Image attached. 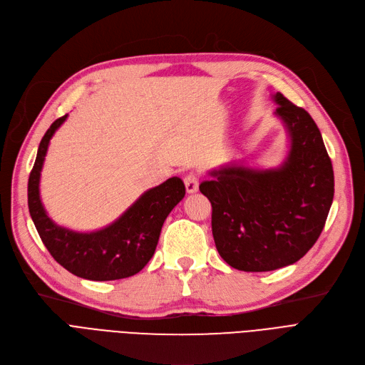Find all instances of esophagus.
<instances>
[{
	"label": "esophagus",
	"instance_id": "1",
	"mask_svg": "<svg viewBox=\"0 0 365 365\" xmlns=\"http://www.w3.org/2000/svg\"><path fill=\"white\" fill-rule=\"evenodd\" d=\"M183 182H185V187H186V192H187V194H195V192L198 191L200 179H198L197 174H194V173L186 174Z\"/></svg>",
	"mask_w": 365,
	"mask_h": 365
}]
</instances>
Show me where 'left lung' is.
Instances as JSON below:
<instances>
[{"instance_id": "left-lung-1", "label": "left lung", "mask_w": 365, "mask_h": 365, "mask_svg": "<svg viewBox=\"0 0 365 365\" xmlns=\"http://www.w3.org/2000/svg\"><path fill=\"white\" fill-rule=\"evenodd\" d=\"M273 98L291 143L287 160L268 170L222 167L200 185L212 202L219 255L242 272H272L303 258L334 198V171L318 125L280 92Z\"/></svg>"}]
</instances>
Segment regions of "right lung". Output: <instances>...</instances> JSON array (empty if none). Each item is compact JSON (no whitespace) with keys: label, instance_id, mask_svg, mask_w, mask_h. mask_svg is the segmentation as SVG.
<instances>
[{"label":"right lung","instance_id":"add662e5","mask_svg":"<svg viewBox=\"0 0 365 365\" xmlns=\"http://www.w3.org/2000/svg\"><path fill=\"white\" fill-rule=\"evenodd\" d=\"M67 115L56 119L40 141L28 180V207L41 242L53 259L77 277L106 282L137 274L153 257L164 220L185 197V185L170 178L141 195L108 227L76 232L56 225L40 200V173L49 141Z\"/></svg>","mask_w":365,"mask_h":365}]
</instances>
